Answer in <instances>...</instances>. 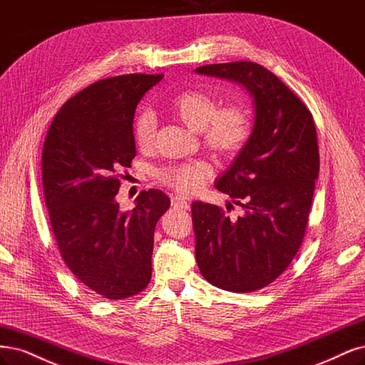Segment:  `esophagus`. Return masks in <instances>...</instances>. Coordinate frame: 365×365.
<instances>
[{"label": "esophagus", "mask_w": 365, "mask_h": 365, "mask_svg": "<svg viewBox=\"0 0 365 365\" xmlns=\"http://www.w3.org/2000/svg\"><path fill=\"white\" fill-rule=\"evenodd\" d=\"M172 207L173 208H181V210H187L188 208V202L187 200L184 199V197H181V196H175V197H172Z\"/></svg>", "instance_id": "esophagus-1"}]
</instances>
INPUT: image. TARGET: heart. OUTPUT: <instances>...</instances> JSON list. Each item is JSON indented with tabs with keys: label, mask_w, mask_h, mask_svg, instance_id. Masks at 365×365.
Returning <instances> with one entry per match:
<instances>
[{
	"label": "heart",
	"mask_w": 365,
	"mask_h": 365,
	"mask_svg": "<svg viewBox=\"0 0 365 365\" xmlns=\"http://www.w3.org/2000/svg\"><path fill=\"white\" fill-rule=\"evenodd\" d=\"M170 108L188 128L200 131L204 140L222 155H235L252 135V116L246 107L231 104L219 108V99L205 91H184L173 96ZM157 116L150 108H142L134 118V139L142 149L154 145ZM215 169L208 161L195 160L157 170L160 182L182 196H193L212 178Z\"/></svg>",
	"instance_id": "1"
}]
</instances>
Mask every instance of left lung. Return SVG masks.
<instances>
[{"instance_id":"left-lung-1","label":"left lung","mask_w":365,"mask_h":365,"mask_svg":"<svg viewBox=\"0 0 365 365\" xmlns=\"http://www.w3.org/2000/svg\"><path fill=\"white\" fill-rule=\"evenodd\" d=\"M195 72L243 84L255 106L252 135L216 182L243 215L230 219L217 205L192 204L197 267L222 290H261L290 266L304 240L320 168L316 123L258 63H217Z\"/></svg>"}]
</instances>
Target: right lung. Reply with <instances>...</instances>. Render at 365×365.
<instances>
[{"label":"right lung","mask_w":365,"mask_h":365,"mask_svg":"<svg viewBox=\"0 0 365 365\" xmlns=\"http://www.w3.org/2000/svg\"><path fill=\"white\" fill-rule=\"evenodd\" d=\"M163 77L128 73L87 86L63 104L45 137L43 195L60 255L104 299L139 294L153 274L155 225L170 199L150 188L122 211L116 195L135 157V107Z\"/></svg>","instance_id":"right-lung-1"}]
</instances>
